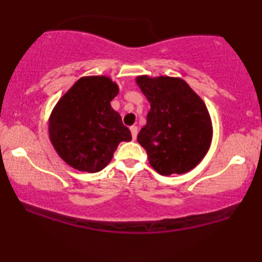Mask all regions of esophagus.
I'll use <instances>...</instances> for the list:
<instances>
[{"label":"esophagus","mask_w":262,"mask_h":262,"mask_svg":"<svg viewBox=\"0 0 262 262\" xmlns=\"http://www.w3.org/2000/svg\"><path fill=\"white\" fill-rule=\"evenodd\" d=\"M130 133H132V138H133V140L137 139V135H138V127H130Z\"/></svg>","instance_id":"esophagus-1"}]
</instances>
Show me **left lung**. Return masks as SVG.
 <instances>
[{
  "mask_svg": "<svg viewBox=\"0 0 262 262\" xmlns=\"http://www.w3.org/2000/svg\"><path fill=\"white\" fill-rule=\"evenodd\" d=\"M137 83L150 103L138 143L160 175L185 173L200 164L212 141V121L204 102L180 77L146 75Z\"/></svg>",
  "mask_w": 262,
  "mask_h": 262,
  "instance_id": "1",
  "label": "left lung"
}]
</instances>
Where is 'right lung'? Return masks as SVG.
Returning <instances> with one entry per match:
<instances>
[{"label": "right lung", "instance_id": "obj_1", "mask_svg": "<svg viewBox=\"0 0 262 262\" xmlns=\"http://www.w3.org/2000/svg\"><path fill=\"white\" fill-rule=\"evenodd\" d=\"M118 85L107 76H85L60 98L49 118V138L66 164L98 172L112 160L121 141L132 140L111 101Z\"/></svg>", "mask_w": 262, "mask_h": 262}]
</instances>
